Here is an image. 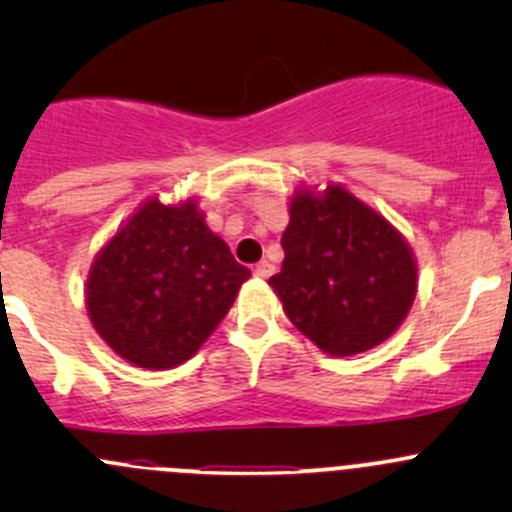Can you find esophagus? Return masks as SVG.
Segmentation results:
<instances>
[{
  "label": "esophagus",
  "mask_w": 512,
  "mask_h": 512,
  "mask_svg": "<svg viewBox=\"0 0 512 512\" xmlns=\"http://www.w3.org/2000/svg\"><path fill=\"white\" fill-rule=\"evenodd\" d=\"M272 272H275V267H272L267 260L257 262V265H255V277H260V280H267V277H272Z\"/></svg>",
  "instance_id": "obj_1"
}]
</instances>
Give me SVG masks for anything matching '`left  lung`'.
I'll list each match as a JSON object with an SVG mask.
<instances>
[{
    "label": "left lung",
    "mask_w": 512,
    "mask_h": 512,
    "mask_svg": "<svg viewBox=\"0 0 512 512\" xmlns=\"http://www.w3.org/2000/svg\"><path fill=\"white\" fill-rule=\"evenodd\" d=\"M282 250L270 285L289 322L327 354L352 356L389 339L416 297L409 245L339 185L324 198H294Z\"/></svg>",
    "instance_id": "1"
}]
</instances>
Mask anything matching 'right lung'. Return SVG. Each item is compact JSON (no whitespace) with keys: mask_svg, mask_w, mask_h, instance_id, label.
Masks as SVG:
<instances>
[{"mask_svg":"<svg viewBox=\"0 0 512 512\" xmlns=\"http://www.w3.org/2000/svg\"><path fill=\"white\" fill-rule=\"evenodd\" d=\"M247 277L193 203L151 200L96 257L86 304L113 352L143 369H173L223 322Z\"/></svg>","mask_w":512,"mask_h":512,"instance_id":"1","label":"right lung"}]
</instances>
